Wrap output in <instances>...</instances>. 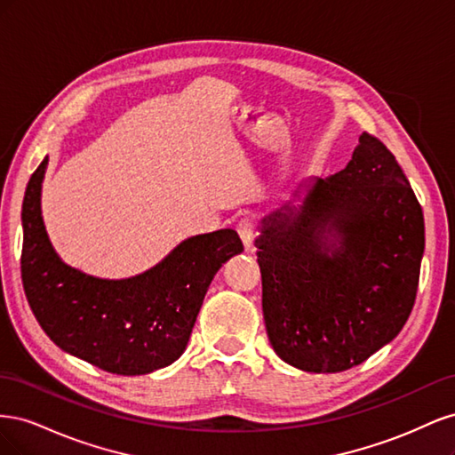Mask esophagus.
I'll list each match as a JSON object with an SVG mask.
<instances>
[{
  "label": "esophagus",
  "mask_w": 455,
  "mask_h": 455,
  "mask_svg": "<svg viewBox=\"0 0 455 455\" xmlns=\"http://www.w3.org/2000/svg\"><path fill=\"white\" fill-rule=\"evenodd\" d=\"M237 231L239 235L244 243L246 249H251L252 243H254V237H256V222L252 218H241L239 224H237Z\"/></svg>",
  "instance_id": "esophagus-1"
}]
</instances>
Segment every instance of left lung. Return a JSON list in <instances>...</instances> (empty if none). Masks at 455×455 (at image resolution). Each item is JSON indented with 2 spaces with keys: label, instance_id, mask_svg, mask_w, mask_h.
Masks as SVG:
<instances>
[{
  "label": "left lung",
  "instance_id": "left-lung-1",
  "mask_svg": "<svg viewBox=\"0 0 455 455\" xmlns=\"http://www.w3.org/2000/svg\"><path fill=\"white\" fill-rule=\"evenodd\" d=\"M261 220V309L271 346L306 371H343L396 338L416 301L421 204L379 139Z\"/></svg>",
  "mask_w": 455,
  "mask_h": 455
}]
</instances>
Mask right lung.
I'll list each match as a JSON object with an SVG mask.
<instances>
[{"instance_id":"right-lung-1","label":"right lung","mask_w":455,"mask_h":455,"mask_svg":"<svg viewBox=\"0 0 455 455\" xmlns=\"http://www.w3.org/2000/svg\"><path fill=\"white\" fill-rule=\"evenodd\" d=\"M41 161L22 201L20 273L39 326L60 349L119 376L149 374L186 351L211 281L243 252L235 229L189 237L129 279H99L54 252L41 216Z\"/></svg>"}]
</instances>
